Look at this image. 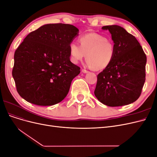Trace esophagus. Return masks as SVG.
Listing matches in <instances>:
<instances>
[{"instance_id": "34e87169", "label": "esophagus", "mask_w": 157, "mask_h": 157, "mask_svg": "<svg viewBox=\"0 0 157 157\" xmlns=\"http://www.w3.org/2000/svg\"><path fill=\"white\" fill-rule=\"evenodd\" d=\"M82 73H87L89 72L88 71H87L86 69H82Z\"/></svg>"}]
</instances>
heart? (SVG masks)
<instances>
[{
	"label": "heart",
	"instance_id": "heart-1",
	"mask_svg": "<svg viewBox=\"0 0 157 157\" xmlns=\"http://www.w3.org/2000/svg\"><path fill=\"white\" fill-rule=\"evenodd\" d=\"M79 40L80 45L74 41L69 44L71 59L73 63H78L86 55L87 65L94 71L104 70L111 64L115 48L107 38L91 33L81 36Z\"/></svg>",
	"mask_w": 157,
	"mask_h": 157
}]
</instances>
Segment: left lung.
Returning <instances> with one entry per match:
<instances>
[{
    "instance_id": "8db88e82",
    "label": "left lung",
    "mask_w": 157,
    "mask_h": 157,
    "mask_svg": "<svg viewBox=\"0 0 157 157\" xmlns=\"http://www.w3.org/2000/svg\"><path fill=\"white\" fill-rule=\"evenodd\" d=\"M109 30L115 48L111 64L98 75L94 94L109 107L122 106L136 101L145 81L147 57L134 36L118 25L102 27Z\"/></svg>"
}]
</instances>
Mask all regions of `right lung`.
Wrapping results in <instances>:
<instances>
[{
	"label": "right lung",
	"instance_id": "right-lung-1",
	"mask_svg": "<svg viewBox=\"0 0 157 157\" xmlns=\"http://www.w3.org/2000/svg\"><path fill=\"white\" fill-rule=\"evenodd\" d=\"M78 33L73 25L52 23L25 38L15 51L12 69L21 98L36 105L49 106L66 97L80 72L69 59V44Z\"/></svg>",
	"mask_w": 157,
	"mask_h": 157
}]
</instances>
